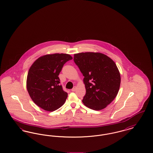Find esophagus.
Returning <instances> with one entry per match:
<instances>
[{
  "instance_id": "1",
  "label": "esophagus",
  "mask_w": 153,
  "mask_h": 153,
  "mask_svg": "<svg viewBox=\"0 0 153 153\" xmlns=\"http://www.w3.org/2000/svg\"><path fill=\"white\" fill-rule=\"evenodd\" d=\"M76 86H74V87L72 89V90H71V91H72V92H74V91H76Z\"/></svg>"
}]
</instances>
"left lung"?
<instances>
[{
	"label": "left lung",
	"mask_w": 153,
	"mask_h": 153,
	"mask_svg": "<svg viewBox=\"0 0 153 153\" xmlns=\"http://www.w3.org/2000/svg\"><path fill=\"white\" fill-rule=\"evenodd\" d=\"M74 61L84 76L86 89L82 102L89 108H105L117 97L120 74L115 62L101 53L85 52L74 54Z\"/></svg>",
	"instance_id": "8db88e82"
}]
</instances>
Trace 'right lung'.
Instances as JSON below:
<instances>
[{
    "label": "right lung",
    "instance_id": "right-lung-1",
    "mask_svg": "<svg viewBox=\"0 0 153 153\" xmlns=\"http://www.w3.org/2000/svg\"><path fill=\"white\" fill-rule=\"evenodd\" d=\"M72 58L64 53L46 54L36 59L30 66L26 88L36 105L47 111H54L63 105L68 94L59 85L58 76L64 64Z\"/></svg>",
    "mask_w": 153,
    "mask_h": 153
}]
</instances>
